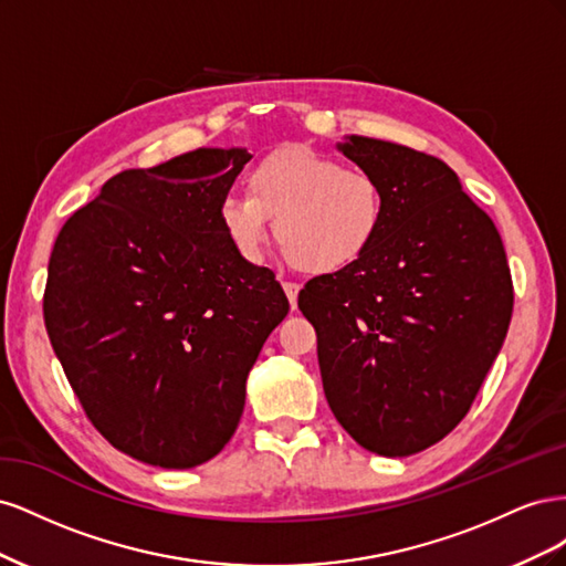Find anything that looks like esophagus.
I'll return each mask as SVG.
<instances>
[{
    "mask_svg": "<svg viewBox=\"0 0 566 566\" xmlns=\"http://www.w3.org/2000/svg\"><path fill=\"white\" fill-rule=\"evenodd\" d=\"M283 290H285V295H287V300H290V306H293V310H297L300 285H297V283H283Z\"/></svg>",
    "mask_w": 566,
    "mask_h": 566,
    "instance_id": "1",
    "label": "esophagus"
}]
</instances>
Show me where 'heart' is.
Here are the masks:
<instances>
[{
	"instance_id": "obj_1",
	"label": "heart",
	"mask_w": 566,
	"mask_h": 566,
	"mask_svg": "<svg viewBox=\"0 0 566 566\" xmlns=\"http://www.w3.org/2000/svg\"><path fill=\"white\" fill-rule=\"evenodd\" d=\"M248 193H227L217 217L231 248L260 262L269 217L285 262L312 276H337L361 264L378 243L387 202L368 169L342 165L314 148L269 153L245 179Z\"/></svg>"
}]
</instances>
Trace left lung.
<instances>
[{
  "instance_id": "1",
  "label": "left lung",
  "mask_w": 566,
  "mask_h": 566,
  "mask_svg": "<svg viewBox=\"0 0 566 566\" xmlns=\"http://www.w3.org/2000/svg\"><path fill=\"white\" fill-rule=\"evenodd\" d=\"M339 148L380 181L385 227L361 264L312 279L297 306L337 422L373 453L410 455L468 416L515 290L499 229L447 163L368 136Z\"/></svg>"
}]
</instances>
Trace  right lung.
<instances>
[{"mask_svg": "<svg viewBox=\"0 0 566 566\" xmlns=\"http://www.w3.org/2000/svg\"><path fill=\"white\" fill-rule=\"evenodd\" d=\"M252 156L198 148L125 169L65 221L44 323L84 416L123 453L196 468L233 437L245 380L290 302L217 208Z\"/></svg>", "mask_w": 566, "mask_h": 566, "instance_id": "1", "label": "right lung"}]
</instances>
